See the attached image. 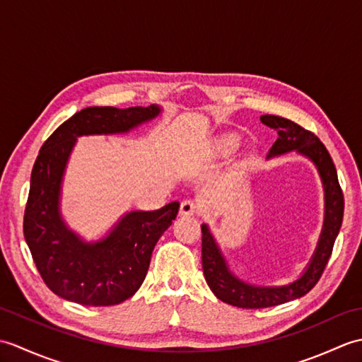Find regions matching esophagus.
<instances>
[{
  "label": "esophagus",
  "mask_w": 362,
  "mask_h": 362,
  "mask_svg": "<svg viewBox=\"0 0 362 362\" xmlns=\"http://www.w3.org/2000/svg\"><path fill=\"white\" fill-rule=\"evenodd\" d=\"M197 211V206L193 201H183L180 204V214L182 216H193Z\"/></svg>",
  "instance_id": "obj_1"
}]
</instances>
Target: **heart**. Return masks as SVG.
<instances>
[{
  "mask_svg": "<svg viewBox=\"0 0 362 362\" xmlns=\"http://www.w3.org/2000/svg\"><path fill=\"white\" fill-rule=\"evenodd\" d=\"M238 144H240V138L235 135H226L214 143L213 151L219 156H226V153L233 152L238 148Z\"/></svg>",
  "mask_w": 362,
  "mask_h": 362,
  "instance_id": "heart-1",
  "label": "heart"
}]
</instances>
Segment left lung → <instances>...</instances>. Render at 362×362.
Segmentation results:
<instances>
[{
  "instance_id": "left-lung-1",
  "label": "left lung",
  "mask_w": 362,
  "mask_h": 362,
  "mask_svg": "<svg viewBox=\"0 0 362 362\" xmlns=\"http://www.w3.org/2000/svg\"><path fill=\"white\" fill-rule=\"evenodd\" d=\"M264 126L276 130V138L272 148L269 149L267 158L279 157L283 153L296 151L300 156L313 161L320 175L324 187L325 213L324 226L319 241L310 263L297 280L281 286H264V284H250L236 276L222 255L219 244L214 240L210 227L202 224V269L205 280L213 294L224 303L238 306V308L258 310L276 306L303 297L316 286L322 272L333 252V245L339 233L344 218V194L337 182V173L332 157L319 138L310 130L300 127L291 119L263 115L259 117Z\"/></svg>"
}]
</instances>
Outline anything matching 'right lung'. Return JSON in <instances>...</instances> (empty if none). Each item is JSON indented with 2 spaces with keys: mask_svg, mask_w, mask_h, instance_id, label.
Here are the masks:
<instances>
[{
  "mask_svg": "<svg viewBox=\"0 0 362 362\" xmlns=\"http://www.w3.org/2000/svg\"><path fill=\"white\" fill-rule=\"evenodd\" d=\"M161 107H87L42 146L30 174L25 240L43 281L54 294L87 306L118 305L140 289L152 250L173 224L179 202L156 211H127L105 236L86 241L68 227L60 210L65 169L79 136L118 135L144 124Z\"/></svg>",
  "mask_w": 362,
  "mask_h": 362,
  "instance_id": "right-lung-1",
  "label": "right lung"
}]
</instances>
